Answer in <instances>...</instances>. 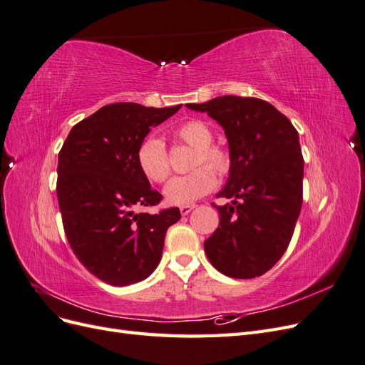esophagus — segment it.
Masks as SVG:
<instances>
[{
    "mask_svg": "<svg viewBox=\"0 0 365 365\" xmlns=\"http://www.w3.org/2000/svg\"><path fill=\"white\" fill-rule=\"evenodd\" d=\"M193 208H195V205H181L180 212H181L182 216H185V215H189Z\"/></svg>",
    "mask_w": 365,
    "mask_h": 365,
    "instance_id": "34e87169",
    "label": "esophagus"
}]
</instances>
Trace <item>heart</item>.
Segmentation results:
<instances>
[{
    "mask_svg": "<svg viewBox=\"0 0 365 365\" xmlns=\"http://www.w3.org/2000/svg\"><path fill=\"white\" fill-rule=\"evenodd\" d=\"M175 135L187 146L196 150L192 173L184 176H175L164 187V200L170 205H190L204 195L210 193L216 185L217 175H225L230 169V155L217 146H213V132L200 120L185 121L175 130ZM137 161L140 170L148 180L153 182H163L170 173V164L163 140L158 137H149L141 143L137 152ZM207 165L212 169L201 168Z\"/></svg>",
    "mask_w": 365,
    "mask_h": 365,
    "instance_id": "heart-1",
    "label": "heart"
}]
</instances>
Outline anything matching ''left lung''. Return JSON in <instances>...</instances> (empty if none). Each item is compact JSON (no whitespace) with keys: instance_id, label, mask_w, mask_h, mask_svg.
<instances>
[{"instance_id":"obj_1","label":"left lung","mask_w":365,"mask_h":365,"mask_svg":"<svg viewBox=\"0 0 365 365\" xmlns=\"http://www.w3.org/2000/svg\"><path fill=\"white\" fill-rule=\"evenodd\" d=\"M222 126L228 141V180L216 196L219 227L204 242L210 263L228 277L254 279L288 248L303 202L298 132L289 118L256 97L222 96L187 103Z\"/></svg>"}]
</instances>
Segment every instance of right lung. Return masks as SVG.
Instances as JSON below:
<instances>
[{
    "label": "right lung",
    "mask_w": 365,
    "mask_h": 365,
    "mask_svg": "<svg viewBox=\"0 0 365 365\" xmlns=\"http://www.w3.org/2000/svg\"><path fill=\"white\" fill-rule=\"evenodd\" d=\"M180 108L106 105L74 125L59 152L56 192L65 235L83 267L111 286L148 279L161 260L165 231L181 217L175 207L157 215L134 212L161 201L140 170L138 148L150 128Z\"/></svg>",
    "instance_id": "add662e5"
}]
</instances>
